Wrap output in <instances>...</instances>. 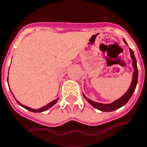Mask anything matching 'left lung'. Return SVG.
I'll list each match as a JSON object with an SVG mask.
<instances>
[{"mask_svg": "<svg viewBox=\"0 0 147 147\" xmlns=\"http://www.w3.org/2000/svg\"><path fill=\"white\" fill-rule=\"evenodd\" d=\"M123 41L125 42V44L127 45L126 41H125V39H123ZM129 52H130V57L132 60H133V63L132 65L133 67V76H132V82H131L130 86L127 89V91L125 92V94H123V96H121L120 98H119L118 99H116L111 103H100V102H94V101L89 99L87 98L85 95L83 94L84 98H86L88 103L90 104L91 106H92L94 108L97 109L98 110L102 111V112H112V111L116 110L118 109L121 108L122 106H125L127 102L129 100V98H131V96H133V92L136 89V85H137V79H138V69H137V65H136V60L134 55V52L132 49H129Z\"/></svg>", "mask_w": 147, "mask_h": 147, "instance_id": "1", "label": "left lung"}]
</instances>
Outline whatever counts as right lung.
Masks as SVG:
<instances>
[{
	"label": "right lung",
	"mask_w": 147,
	"mask_h": 147,
	"mask_svg": "<svg viewBox=\"0 0 147 147\" xmlns=\"http://www.w3.org/2000/svg\"><path fill=\"white\" fill-rule=\"evenodd\" d=\"M7 83H8V77H7ZM11 93H12V92H11ZM12 95H13V93H12ZM13 96L14 97V95H13ZM14 98H15V97H14ZM15 100H16L17 102L18 103V105H20L21 106H22L23 108L26 109H28V110L31 111V112H32V113H41V112H45V111H47L48 109H50L51 107H52V106H53L55 104L57 103V102L59 101V98H57L56 99H55V100L51 101V102H49V103H48L47 105H45V106H44L43 107L38 109H34L30 108V107H28V106H24V105H23V104H21V102H19V101L17 100L16 98H15Z\"/></svg>",
	"instance_id": "1"
}]
</instances>
